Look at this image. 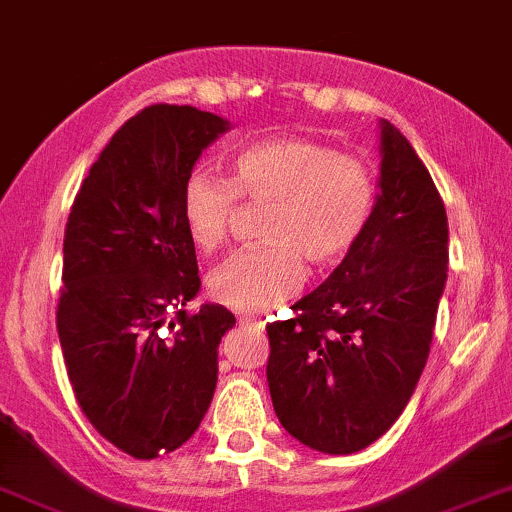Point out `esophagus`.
Here are the masks:
<instances>
[{
	"mask_svg": "<svg viewBox=\"0 0 512 512\" xmlns=\"http://www.w3.org/2000/svg\"><path fill=\"white\" fill-rule=\"evenodd\" d=\"M238 323H241V325H250V327H257V330H264V320H260V318L243 316V318H238Z\"/></svg>",
	"mask_w": 512,
	"mask_h": 512,
	"instance_id": "esophagus-1",
	"label": "esophagus"
}]
</instances>
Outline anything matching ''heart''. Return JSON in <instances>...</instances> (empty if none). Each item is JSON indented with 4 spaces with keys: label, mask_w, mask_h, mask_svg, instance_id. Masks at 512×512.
<instances>
[{
    "label": "heart",
    "mask_w": 512,
    "mask_h": 512,
    "mask_svg": "<svg viewBox=\"0 0 512 512\" xmlns=\"http://www.w3.org/2000/svg\"><path fill=\"white\" fill-rule=\"evenodd\" d=\"M238 199L271 203L262 222L267 243L234 252L208 276V290L231 309L260 313L302 288L304 260L332 267L356 248L372 220L377 177L365 159L323 142H255L231 163V182L210 173L187 180L182 217L201 252L227 243Z\"/></svg>",
    "instance_id": "1"
}]
</instances>
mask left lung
I'll list each match as a JSON object with an SVG mask.
<instances>
[{
	"instance_id": "1",
	"label": "left lung",
	"mask_w": 512,
	"mask_h": 512,
	"mask_svg": "<svg viewBox=\"0 0 512 512\" xmlns=\"http://www.w3.org/2000/svg\"><path fill=\"white\" fill-rule=\"evenodd\" d=\"M379 194L356 248L267 325V381L292 438L323 454L379 440L410 403L447 281L445 203L403 133L381 121Z\"/></svg>"
}]
</instances>
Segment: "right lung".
I'll use <instances>...</instances> for the list:
<instances>
[{
    "instance_id": "1",
    "label": "right lung",
    "mask_w": 512,
    "mask_h": 512,
    "mask_svg": "<svg viewBox=\"0 0 512 512\" xmlns=\"http://www.w3.org/2000/svg\"><path fill=\"white\" fill-rule=\"evenodd\" d=\"M227 128L189 105L145 107L102 149L67 217L56 313L67 377L95 431L135 459L192 438L236 323L220 304L182 309L201 288L182 192Z\"/></svg>"
}]
</instances>
